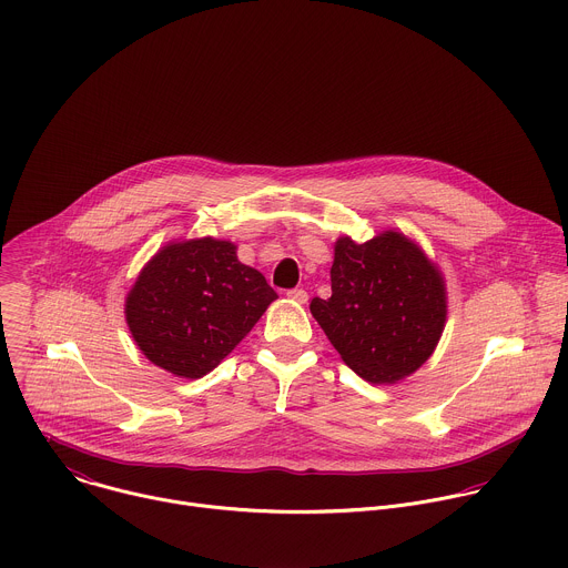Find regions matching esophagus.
Here are the masks:
<instances>
[{
	"label": "esophagus",
	"mask_w": 568,
	"mask_h": 568,
	"mask_svg": "<svg viewBox=\"0 0 568 568\" xmlns=\"http://www.w3.org/2000/svg\"><path fill=\"white\" fill-rule=\"evenodd\" d=\"M287 298H292L294 303H307V292L301 287H294V290H287Z\"/></svg>",
	"instance_id": "esophagus-1"
}]
</instances>
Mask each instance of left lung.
Instances as JSON below:
<instances>
[{
  "mask_svg": "<svg viewBox=\"0 0 568 568\" xmlns=\"http://www.w3.org/2000/svg\"><path fill=\"white\" fill-rule=\"evenodd\" d=\"M314 318L341 358L369 383L414 374L436 349L447 318L440 272L403 234L334 247L332 296L314 298Z\"/></svg>",
  "mask_w": 568,
  "mask_h": 568,
  "instance_id": "8db88e82",
  "label": "left lung"
}]
</instances>
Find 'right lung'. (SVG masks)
I'll use <instances>...</instances> for the list:
<instances>
[{
    "label": "right lung",
    "instance_id": "1",
    "mask_svg": "<svg viewBox=\"0 0 568 568\" xmlns=\"http://www.w3.org/2000/svg\"><path fill=\"white\" fill-rule=\"evenodd\" d=\"M276 292L227 241L172 243L143 267L125 321L148 361L183 378L212 372L256 325Z\"/></svg>",
    "mask_w": 568,
    "mask_h": 568
}]
</instances>
